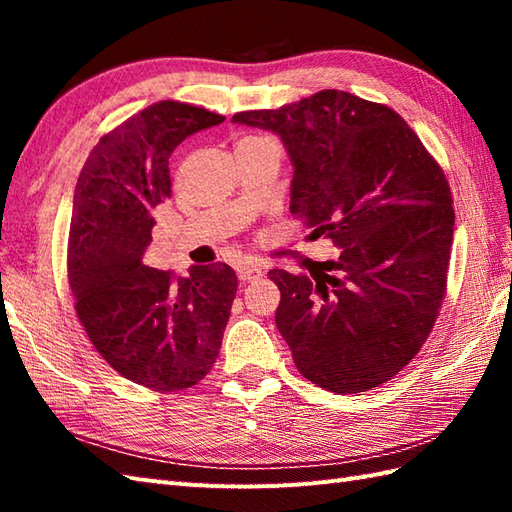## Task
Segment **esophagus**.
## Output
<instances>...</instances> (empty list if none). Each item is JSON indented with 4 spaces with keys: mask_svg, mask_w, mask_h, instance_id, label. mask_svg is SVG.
<instances>
[{
    "mask_svg": "<svg viewBox=\"0 0 512 512\" xmlns=\"http://www.w3.org/2000/svg\"><path fill=\"white\" fill-rule=\"evenodd\" d=\"M264 275V270L259 268L257 264H239L237 266V277H239V281H255V279H259Z\"/></svg>",
    "mask_w": 512,
    "mask_h": 512,
    "instance_id": "esophagus-1",
    "label": "esophagus"
}]
</instances>
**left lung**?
<instances>
[{
	"label": "left lung",
	"instance_id": "obj_1",
	"mask_svg": "<svg viewBox=\"0 0 512 512\" xmlns=\"http://www.w3.org/2000/svg\"><path fill=\"white\" fill-rule=\"evenodd\" d=\"M233 123L281 138L290 213L341 248L310 277L268 273L301 376L334 394L383 385L420 352L447 290L455 213L442 167L394 110L341 90Z\"/></svg>",
	"mask_w": 512,
	"mask_h": 512
}]
</instances>
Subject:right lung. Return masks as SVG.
Returning a JSON list of instances; mask_svg holds the SVG:
<instances>
[{"instance_id":"1","label":"right lung","mask_w":512,"mask_h":512,"mask_svg":"<svg viewBox=\"0 0 512 512\" xmlns=\"http://www.w3.org/2000/svg\"><path fill=\"white\" fill-rule=\"evenodd\" d=\"M222 121L178 101L149 105L99 140L76 180L68 239L76 314L118 374L158 391L209 374L237 292L226 264L191 266L187 277L143 264L156 206L171 198L173 149Z\"/></svg>"}]
</instances>
